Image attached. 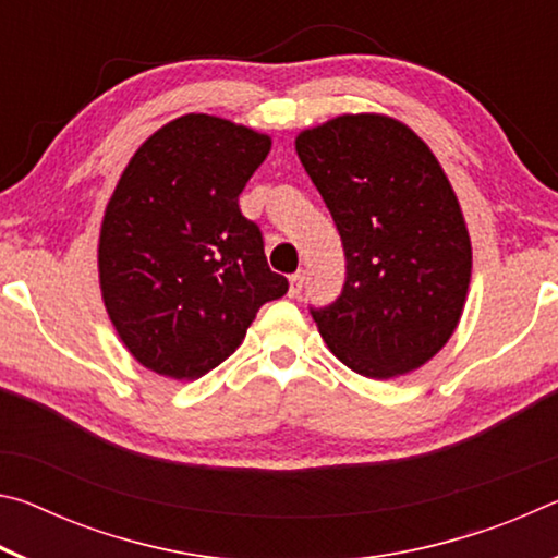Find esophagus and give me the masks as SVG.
Instances as JSON below:
<instances>
[{"label":"esophagus","mask_w":558,"mask_h":558,"mask_svg":"<svg viewBox=\"0 0 558 558\" xmlns=\"http://www.w3.org/2000/svg\"><path fill=\"white\" fill-rule=\"evenodd\" d=\"M302 282H305V276H302V272H295V276H290V288H288V295L290 298H298L300 295Z\"/></svg>","instance_id":"1"}]
</instances>
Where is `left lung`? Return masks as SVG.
Masks as SVG:
<instances>
[{
    "label": "left lung",
    "instance_id": "left-lung-1",
    "mask_svg": "<svg viewBox=\"0 0 558 558\" xmlns=\"http://www.w3.org/2000/svg\"><path fill=\"white\" fill-rule=\"evenodd\" d=\"M295 153L347 256L342 295L313 310L329 352L366 379L421 369L456 332L472 276L468 223L438 157L381 112L302 130Z\"/></svg>",
    "mask_w": 558,
    "mask_h": 558
}]
</instances>
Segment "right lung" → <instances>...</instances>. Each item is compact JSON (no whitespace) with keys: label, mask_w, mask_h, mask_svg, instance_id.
<instances>
[{"label":"right lung","mask_w":558,"mask_h":558,"mask_svg":"<svg viewBox=\"0 0 558 558\" xmlns=\"http://www.w3.org/2000/svg\"><path fill=\"white\" fill-rule=\"evenodd\" d=\"M270 145L266 132L186 112L122 169L100 223L98 278L120 342L145 369L199 379L288 292L239 209Z\"/></svg>","instance_id":"right-lung-1"}]
</instances>
